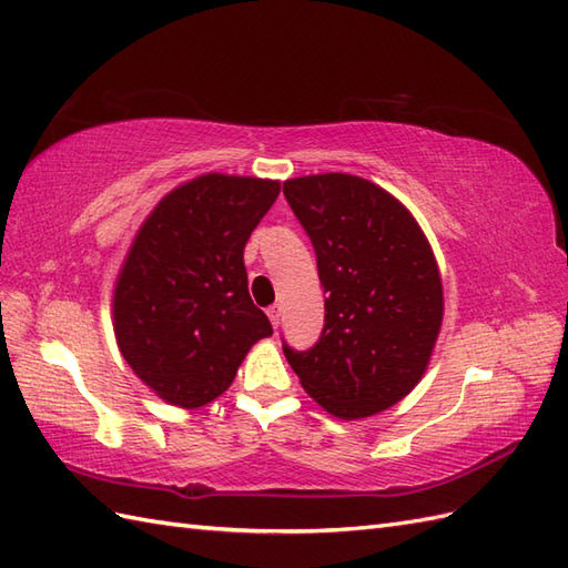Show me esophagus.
Instances as JSON below:
<instances>
[{
  "label": "esophagus",
  "mask_w": 568,
  "mask_h": 568,
  "mask_svg": "<svg viewBox=\"0 0 568 568\" xmlns=\"http://www.w3.org/2000/svg\"><path fill=\"white\" fill-rule=\"evenodd\" d=\"M268 318H271L273 328H278V324H281V307H278V304H273V307H268Z\"/></svg>",
  "instance_id": "obj_1"
}]
</instances>
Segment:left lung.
<instances>
[{"label": "left lung", "instance_id": "8db88e82", "mask_svg": "<svg viewBox=\"0 0 568 568\" xmlns=\"http://www.w3.org/2000/svg\"><path fill=\"white\" fill-rule=\"evenodd\" d=\"M328 295L310 351L283 343L302 388L341 419L396 405L423 379L444 316L442 275L417 221L386 189L326 172L283 184Z\"/></svg>", "mask_w": 568, "mask_h": 568}]
</instances>
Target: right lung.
I'll return each instance as SVG.
<instances>
[{
  "instance_id": "obj_1",
  "label": "right lung",
  "mask_w": 568,
  "mask_h": 568,
  "mask_svg": "<svg viewBox=\"0 0 568 568\" xmlns=\"http://www.w3.org/2000/svg\"><path fill=\"white\" fill-rule=\"evenodd\" d=\"M278 194L281 182L209 172L172 189L139 227L114 283V336L165 403L215 400L273 333L246 287L244 244Z\"/></svg>"
}]
</instances>
